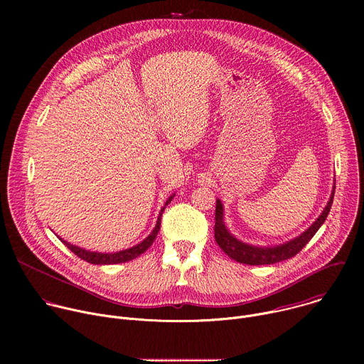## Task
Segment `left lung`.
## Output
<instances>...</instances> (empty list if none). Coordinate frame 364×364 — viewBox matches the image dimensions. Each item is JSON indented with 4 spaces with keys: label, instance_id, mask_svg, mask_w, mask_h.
<instances>
[{
    "label": "left lung",
    "instance_id": "8db88e82",
    "mask_svg": "<svg viewBox=\"0 0 364 364\" xmlns=\"http://www.w3.org/2000/svg\"><path fill=\"white\" fill-rule=\"evenodd\" d=\"M334 190H336V183L333 186V191L330 196V200L327 205L324 207L323 213L317 218V220L311 225L305 232H302L299 236L285 242L279 243L275 246H253L249 243H245L235 237L229 229L225 225V210H223V204L218 198L216 200V225H215V237L218 245L222 247V250L232 259H235L236 262L246 264V265H271L277 264L281 261H287V259L295 256L309 240L313 237L317 230L323 226L326 222L333 198H334Z\"/></svg>",
    "mask_w": 364,
    "mask_h": 364
}]
</instances>
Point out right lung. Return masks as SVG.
I'll return each instance as SVG.
<instances>
[{
	"mask_svg": "<svg viewBox=\"0 0 364 364\" xmlns=\"http://www.w3.org/2000/svg\"><path fill=\"white\" fill-rule=\"evenodd\" d=\"M176 194L170 196L164 204V207L160 212V216L157 219V223H155V228L152 229V232L139 243H136L135 246L132 247H128V249H124V250H119V252H93V250H89V249H83L80 246H76V245H72L69 243L68 240L62 239L60 236H58L60 239V242H63L75 255H77L80 259H83V261L89 262V264H93V265H114V264H124V262H128V261H132V259H135L136 256H139L141 253H144L151 245L152 242L155 240V237H157L159 232H160V225H161V215L166 209V205H168V203L173 200Z\"/></svg>",
	"mask_w": 364,
	"mask_h": 364,
	"instance_id": "add662e5",
	"label": "right lung"
}]
</instances>
